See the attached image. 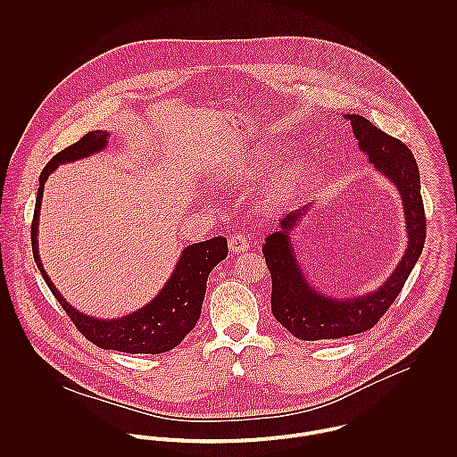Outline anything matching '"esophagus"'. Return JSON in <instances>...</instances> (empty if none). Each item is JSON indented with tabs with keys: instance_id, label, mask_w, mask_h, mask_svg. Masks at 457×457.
I'll return each instance as SVG.
<instances>
[{
	"instance_id": "obj_1",
	"label": "esophagus",
	"mask_w": 457,
	"mask_h": 457,
	"mask_svg": "<svg viewBox=\"0 0 457 457\" xmlns=\"http://www.w3.org/2000/svg\"><path fill=\"white\" fill-rule=\"evenodd\" d=\"M228 250L234 252V253L248 252L250 250V241L243 234H234V236L228 237Z\"/></svg>"
}]
</instances>
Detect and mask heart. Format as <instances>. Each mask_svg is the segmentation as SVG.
Masks as SVG:
<instances>
[{"label":"heart","mask_w":457,"mask_h":457,"mask_svg":"<svg viewBox=\"0 0 457 457\" xmlns=\"http://www.w3.org/2000/svg\"><path fill=\"white\" fill-rule=\"evenodd\" d=\"M265 158H257V165H263ZM252 174V169L248 165L239 167L236 172L230 174L232 179H243L248 178ZM304 176V165L301 162H292L287 163L285 167H281L269 181L265 194H263V200L269 205H278L283 200H287L288 196L292 195V192L295 190V187L301 183Z\"/></svg>","instance_id":"1"}]
</instances>
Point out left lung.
Listing matches in <instances>:
<instances>
[{"mask_svg":"<svg viewBox=\"0 0 457 457\" xmlns=\"http://www.w3.org/2000/svg\"><path fill=\"white\" fill-rule=\"evenodd\" d=\"M345 118L350 120L359 147L370 156V162L397 187L404 204L410 241L403 261L377 292L359 299L336 301L308 285L290 243V230L310 207L288 212L281 220L279 232L265 239L262 253L272 279L270 312L281 326L303 341L337 339L377 326L403 290L426 241L420 176L411 151L362 116L346 114Z\"/></svg>","mask_w":457,"mask_h":457,"instance_id":"obj_1","label":"left lung"}]
</instances>
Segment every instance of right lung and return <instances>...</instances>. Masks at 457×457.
<instances>
[{
    "instance_id": "right-lung-1",
    "label": "right lung",
    "mask_w": 457,
    "mask_h": 457,
    "mask_svg": "<svg viewBox=\"0 0 457 457\" xmlns=\"http://www.w3.org/2000/svg\"><path fill=\"white\" fill-rule=\"evenodd\" d=\"M107 131H89L84 137H80L75 144L68 145L56 156H53V160L44 167L40 174V187L37 192L35 212L31 221L33 259L37 262L53 295L65 310L68 319L87 341L100 348L118 350L125 353H163L178 346L187 337V334L192 328H195L202 310V301L205 295L207 276L216 263H220L228 255L225 237H212L209 241L188 246L183 252L176 265V270L172 272L170 279L162 288V292L147 306L118 320L91 319L71 308L49 279L38 257L37 225L46 179L58 167V163L73 162L77 158L104 149L107 144Z\"/></svg>"
}]
</instances>
